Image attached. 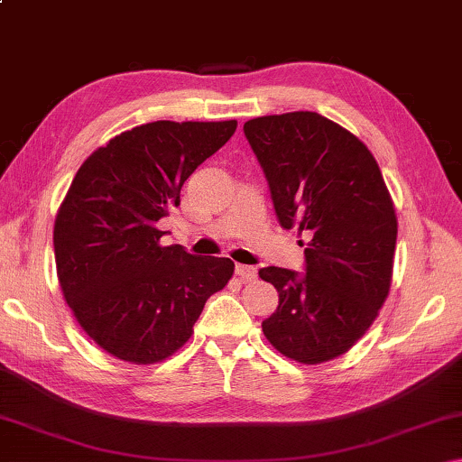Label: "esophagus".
<instances>
[{"label": "esophagus", "mask_w": 462, "mask_h": 462, "mask_svg": "<svg viewBox=\"0 0 462 462\" xmlns=\"http://www.w3.org/2000/svg\"><path fill=\"white\" fill-rule=\"evenodd\" d=\"M236 275L242 281H254L256 279V269L248 267V264H236Z\"/></svg>", "instance_id": "1"}]
</instances>
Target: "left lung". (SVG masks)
I'll use <instances>...</instances> for the list:
<instances>
[{
    "label": "left lung",
    "instance_id": "left-lung-1",
    "mask_svg": "<svg viewBox=\"0 0 462 462\" xmlns=\"http://www.w3.org/2000/svg\"><path fill=\"white\" fill-rule=\"evenodd\" d=\"M245 136L279 224L308 236L303 275L259 271L279 291L263 332L297 363L332 361L363 338L389 295L397 240L389 189L369 148L316 112L248 120Z\"/></svg>",
    "mask_w": 462,
    "mask_h": 462
}]
</instances>
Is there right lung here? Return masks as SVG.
Wrapping results in <instances>:
<instances>
[{"label":"right lung","instance_id":"add662e5","mask_svg":"<svg viewBox=\"0 0 462 462\" xmlns=\"http://www.w3.org/2000/svg\"><path fill=\"white\" fill-rule=\"evenodd\" d=\"M236 120L143 124L99 146L77 171L54 220L62 295L89 338L120 361H165L191 338L234 263L161 246L156 228L181 187L228 143Z\"/></svg>","mask_w":462,"mask_h":462}]
</instances>
